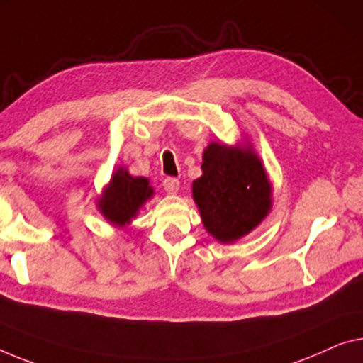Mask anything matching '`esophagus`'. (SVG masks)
Returning a JSON list of instances; mask_svg holds the SVG:
<instances>
[{
	"instance_id": "34e87169",
	"label": "esophagus",
	"mask_w": 363,
	"mask_h": 363,
	"mask_svg": "<svg viewBox=\"0 0 363 363\" xmlns=\"http://www.w3.org/2000/svg\"><path fill=\"white\" fill-rule=\"evenodd\" d=\"M164 189L167 193L175 194L178 189H180V180H177L174 177H169L164 180Z\"/></svg>"
}]
</instances>
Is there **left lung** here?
<instances>
[{
  "mask_svg": "<svg viewBox=\"0 0 363 363\" xmlns=\"http://www.w3.org/2000/svg\"><path fill=\"white\" fill-rule=\"evenodd\" d=\"M201 170L191 183L193 199L217 242L235 243L269 216L272 183L252 143H209Z\"/></svg>",
  "mask_w": 363,
  "mask_h": 363,
  "instance_id": "obj_1",
  "label": "left lung"
}]
</instances>
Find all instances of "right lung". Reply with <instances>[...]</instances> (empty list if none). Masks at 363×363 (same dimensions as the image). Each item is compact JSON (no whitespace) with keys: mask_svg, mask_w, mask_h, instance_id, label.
I'll use <instances>...</instances> for the list:
<instances>
[{"mask_svg":"<svg viewBox=\"0 0 363 363\" xmlns=\"http://www.w3.org/2000/svg\"><path fill=\"white\" fill-rule=\"evenodd\" d=\"M154 196L149 178L133 177L126 167H118L97 198L99 213L115 227H125L136 219L143 206Z\"/></svg>","mask_w":363,"mask_h":363,"instance_id":"obj_1","label":"right lung"}]
</instances>
